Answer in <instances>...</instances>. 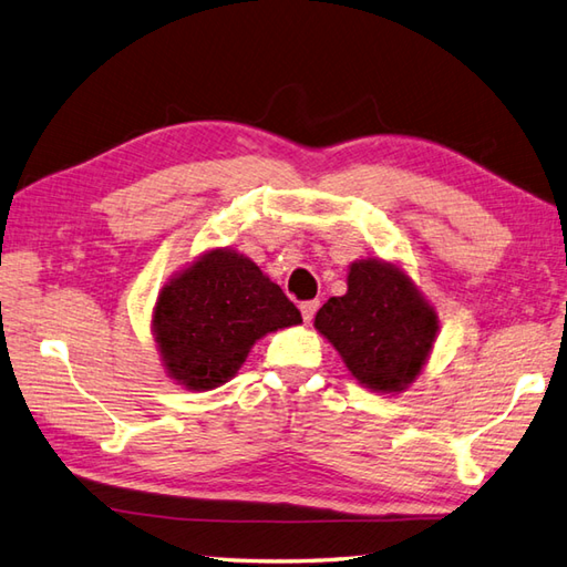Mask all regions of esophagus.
I'll return each mask as SVG.
<instances>
[{
	"label": "esophagus",
	"mask_w": 567,
	"mask_h": 567,
	"mask_svg": "<svg viewBox=\"0 0 567 567\" xmlns=\"http://www.w3.org/2000/svg\"><path fill=\"white\" fill-rule=\"evenodd\" d=\"M317 309H319V302H317V299H311V302H302V305H299V311H302V317H305V321H307V323H309L311 319H315Z\"/></svg>",
	"instance_id": "1"
}]
</instances>
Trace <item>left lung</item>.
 <instances>
[{
  "label": "left lung",
  "instance_id": "obj_1",
  "mask_svg": "<svg viewBox=\"0 0 567 567\" xmlns=\"http://www.w3.org/2000/svg\"><path fill=\"white\" fill-rule=\"evenodd\" d=\"M315 329L348 372L372 392H402L429 363L439 315L400 265L363 258L348 268V290L317 311Z\"/></svg>",
  "mask_w": 567,
  "mask_h": 567
}]
</instances>
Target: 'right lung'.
<instances>
[{"instance_id":"obj_1","label":"right lung","mask_w":567,"mask_h":567,"mask_svg":"<svg viewBox=\"0 0 567 567\" xmlns=\"http://www.w3.org/2000/svg\"><path fill=\"white\" fill-rule=\"evenodd\" d=\"M297 323L299 309L256 262L212 248L163 287L151 331L167 378L207 392L236 375L265 333Z\"/></svg>"}]
</instances>
